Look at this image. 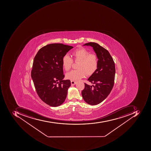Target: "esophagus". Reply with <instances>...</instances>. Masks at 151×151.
<instances>
[{
  "label": "esophagus",
  "mask_w": 151,
  "mask_h": 151,
  "mask_svg": "<svg viewBox=\"0 0 151 151\" xmlns=\"http://www.w3.org/2000/svg\"><path fill=\"white\" fill-rule=\"evenodd\" d=\"M71 84H72V85H75V84L76 83V82H75V81H71Z\"/></svg>",
  "instance_id": "obj_1"
}]
</instances>
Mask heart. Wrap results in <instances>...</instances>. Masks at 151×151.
<instances>
[{
  "label": "heart",
  "mask_w": 151,
  "mask_h": 151,
  "mask_svg": "<svg viewBox=\"0 0 151 151\" xmlns=\"http://www.w3.org/2000/svg\"><path fill=\"white\" fill-rule=\"evenodd\" d=\"M73 59L78 63L77 70H73L67 73V78L71 81H78L86 75H91L96 71L99 66V60L97 55L90 53L84 47L76 49L73 52ZM73 59L68 55H65L62 59V65L66 71H69L73 64Z\"/></svg>",
  "instance_id": "b5f03b06"
}]
</instances>
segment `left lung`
<instances>
[{
    "instance_id": "1",
    "label": "left lung",
    "mask_w": 151,
    "mask_h": 151,
    "mask_svg": "<svg viewBox=\"0 0 151 151\" xmlns=\"http://www.w3.org/2000/svg\"><path fill=\"white\" fill-rule=\"evenodd\" d=\"M83 45L93 47L99 59V66L88 80L95 85L90 86L86 83L82 92L84 100L92 105L103 102L111 92L114 83L115 66L114 62L106 49L98 43L90 42Z\"/></svg>"
}]
</instances>
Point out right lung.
Instances as JSON below:
<instances>
[{"mask_svg": "<svg viewBox=\"0 0 151 151\" xmlns=\"http://www.w3.org/2000/svg\"><path fill=\"white\" fill-rule=\"evenodd\" d=\"M71 46L52 43L41 48L33 62L31 78L40 99L50 106L63 104L71 86L70 80H63V58Z\"/></svg>", "mask_w": 151, "mask_h": 151, "instance_id": "1", "label": "right lung"}]
</instances>
